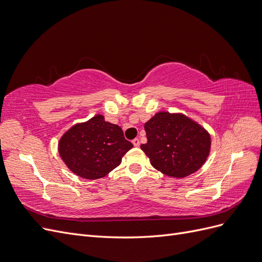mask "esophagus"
<instances>
[{"mask_svg": "<svg viewBox=\"0 0 262 262\" xmlns=\"http://www.w3.org/2000/svg\"><path fill=\"white\" fill-rule=\"evenodd\" d=\"M133 144H134L135 147H139V144H140L139 139H138V138H135V139L133 140Z\"/></svg>", "mask_w": 262, "mask_h": 262, "instance_id": "1", "label": "esophagus"}]
</instances>
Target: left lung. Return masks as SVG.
Instances as JSON below:
<instances>
[{
  "mask_svg": "<svg viewBox=\"0 0 262 262\" xmlns=\"http://www.w3.org/2000/svg\"><path fill=\"white\" fill-rule=\"evenodd\" d=\"M148 142L141 150L165 175L183 178L199 170L210 150L209 134L182 114L159 112L144 124Z\"/></svg>",
  "mask_w": 262,
  "mask_h": 262,
  "instance_id": "8db88e82",
  "label": "left lung"
}]
</instances>
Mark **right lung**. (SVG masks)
<instances>
[{
  "instance_id": "obj_1",
  "label": "right lung",
  "mask_w": 262,
  "mask_h": 262,
  "mask_svg": "<svg viewBox=\"0 0 262 262\" xmlns=\"http://www.w3.org/2000/svg\"><path fill=\"white\" fill-rule=\"evenodd\" d=\"M133 148L119 125L105 122L102 115L76 124L58 143L62 161L75 175L99 179L118 167L124 154Z\"/></svg>"
}]
</instances>
